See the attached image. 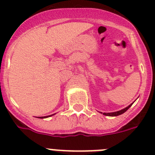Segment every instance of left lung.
<instances>
[{
  "instance_id": "8db88e82",
  "label": "left lung",
  "mask_w": 155,
  "mask_h": 155,
  "mask_svg": "<svg viewBox=\"0 0 155 155\" xmlns=\"http://www.w3.org/2000/svg\"><path fill=\"white\" fill-rule=\"evenodd\" d=\"M131 105H132V104H131V105H129L128 107H126V108H124V109H121V110L118 111V112H110V113H103V115H108V116H118V115H121V114H123L124 112H126V111L128 110V108H129L131 106Z\"/></svg>"
}]
</instances>
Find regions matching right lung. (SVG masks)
<instances>
[{"instance_id":"right-lung-1","label":"right lung","mask_w":155,"mask_h":155,"mask_svg":"<svg viewBox=\"0 0 155 155\" xmlns=\"http://www.w3.org/2000/svg\"><path fill=\"white\" fill-rule=\"evenodd\" d=\"M49 116H50V115H49ZM46 117H48V116H44V117H39V118H46Z\"/></svg>"}]
</instances>
